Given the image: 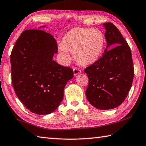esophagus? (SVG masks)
<instances>
[{
    "label": "esophagus",
    "instance_id": "34e87169",
    "mask_svg": "<svg viewBox=\"0 0 146 146\" xmlns=\"http://www.w3.org/2000/svg\"><path fill=\"white\" fill-rule=\"evenodd\" d=\"M73 72H74V74L75 76L78 75V74H80L81 72V71L78 68H74Z\"/></svg>",
    "mask_w": 146,
    "mask_h": 146
}]
</instances>
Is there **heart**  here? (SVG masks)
Listing matches in <instances>:
<instances>
[{
	"instance_id": "b5f03b06",
	"label": "heart",
	"mask_w": 146,
	"mask_h": 146,
	"mask_svg": "<svg viewBox=\"0 0 146 146\" xmlns=\"http://www.w3.org/2000/svg\"><path fill=\"white\" fill-rule=\"evenodd\" d=\"M104 37L101 31L92 28H74L68 31L62 39L59 49L66 60L68 51L82 65H88L98 61L103 53Z\"/></svg>"
}]
</instances>
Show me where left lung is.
Here are the masks:
<instances>
[{"label":"left lung","mask_w":146,"mask_h":146,"mask_svg":"<svg viewBox=\"0 0 146 146\" xmlns=\"http://www.w3.org/2000/svg\"><path fill=\"white\" fill-rule=\"evenodd\" d=\"M104 26L107 47H115L104 50L102 57L84 72L89 80L86 90L88 101L96 108L109 110L121 105L126 98L133 80L134 67L131 48L119 30L111 22Z\"/></svg>","instance_id":"obj_1"}]
</instances>
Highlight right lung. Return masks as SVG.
<instances>
[{
	"instance_id": "right-lung-1",
	"label": "right lung",
	"mask_w": 146,
	"mask_h": 146,
	"mask_svg": "<svg viewBox=\"0 0 146 146\" xmlns=\"http://www.w3.org/2000/svg\"><path fill=\"white\" fill-rule=\"evenodd\" d=\"M58 44L50 33L27 29L15 42L10 56L11 81L18 98L32 113H52L63 98L73 70L52 60Z\"/></svg>"
}]
</instances>
